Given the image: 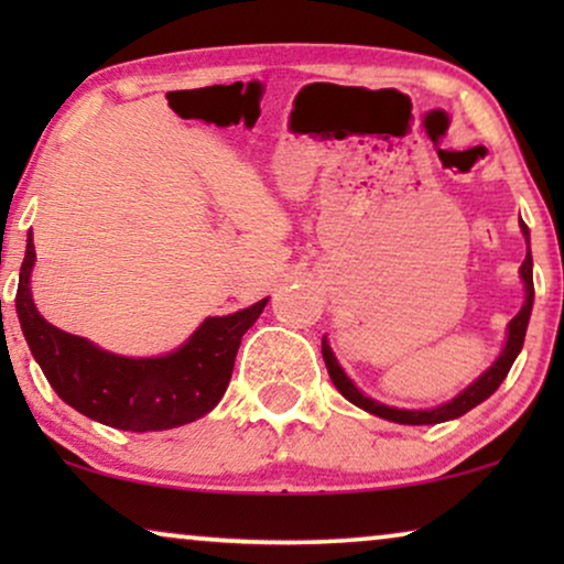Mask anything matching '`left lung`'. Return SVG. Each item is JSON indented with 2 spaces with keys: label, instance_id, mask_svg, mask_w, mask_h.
Here are the masks:
<instances>
[{
  "label": "left lung",
  "instance_id": "8db88e82",
  "mask_svg": "<svg viewBox=\"0 0 564 564\" xmlns=\"http://www.w3.org/2000/svg\"><path fill=\"white\" fill-rule=\"evenodd\" d=\"M521 230L523 236H527L529 241V228L527 223L521 220ZM521 280L527 284V300H523V307L519 311V315L508 323V341H506V349L500 351V357L496 365H492L488 372H485L480 380L469 384V388L462 392L452 400V403H444L434 408V411H398V408H388L382 403H377V400L367 398L365 392H359L354 388V382L349 377L344 375V369L338 367V361L334 357V351L328 349V344L323 341L321 351H323V361H326L328 367V375L330 380H334L336 390L341 392V395L349 400V403L359 405L361 411H369L372 415H380V419H388V421H395V423H405V426H426V423H442V421H452V419H459V415H465L467 411H473L475 405H480L485 398H490L492 392L500 388V382L506 380L508 369L519 357L521 346H523V336H527V326H529V315H531V305H534V276H531V251L527 253V259H523L521 264Z\"/></svg>",
  "mask_w": 564,
  "mask_h": 564
}]
</instances>
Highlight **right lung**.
Segmentation results:
<instances>
[{
    "mask_svg": "<svg viewBox=\"0 0 564 564\" xmlns=\"http://www.w3.org/2000/svg\"><path fill=\"white\" fill-rule=\"evenodd\" d=\"M33 236L20 267L18 318L25 341L58 398L91 421L120 431H166L203 419L228 390L241 338L264 311L257 305L207 318L180 351L156 359L115 357L87 338L51 326L35 311L30 269Z\"/></svg>",
    "mask_w": 564,
    "mask_h": 564,
    "instance_id": "add662e5",
    "label": "right lung"
}]
</instances>
